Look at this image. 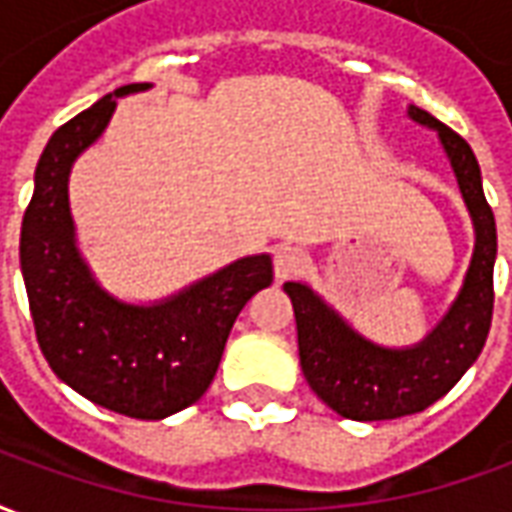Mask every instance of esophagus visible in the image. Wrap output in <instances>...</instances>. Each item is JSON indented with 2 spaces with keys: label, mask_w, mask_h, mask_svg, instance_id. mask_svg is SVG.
<instances>
[{
  "label": "esophagus",
  "mask_w": 512,
  "mask_h": 512,
  "mask_svg": "<svg viewBox=\"0 0 512 512\" xmlns=\"http://www.w3.org/2000/svg\"><path fill=\"white\" fill-rule=\"evenodd\" d=\"M304 266H307V255L299 246L282 244L274 249V274H277V279L299 277Z\"/></svg>",
  "instance_id": "34e87169"
}]
</instances>
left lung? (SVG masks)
Here are the masks:
<instances>
[{"label":"left lung","mask_w":512,"mask_h":512,"mask_svg":"<svg viewBox=\"0 0 512 512\" xmlns=\"http://www.w3.org/2000/svg\"><path fill=\"white\" fill-rule=\"evenodd\" d=\"M408 117L439 131L474 224L472 266L450 312L422 343L381 348L354 332L315 290L285 282L296 312L299 359L307 384L340 417L356 422L417 414L447 395L483 351L494 315L496 222L483 194L480 164L469 142L425 109L408 106Z\"/></svg>","instance_id":"left-lung-1"}]
</instances>
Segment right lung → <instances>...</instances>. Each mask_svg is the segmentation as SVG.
<instances>
[{
    "label": "right lung",
    "instance_id": "right-lung-1",
    "mask_svg": "<svg viewBox=\"0 0 512 512\" xmlns=\"http://www.w3.org/2000/svg\"><path fill=\"white\" fill-rule=\"evenodd\" d=\"M147 87H117L51 134L21 222V274L40 351L57 378L115 414L164 419L205 395L238 312L271 285L274 266L268 255L241 257L150 307L117 301L95 282L76 249L68 175L104 134L117 98Z\"/></svg>",
    "mask_w": 512,
    "mask_h": 512
}]
</instances>
